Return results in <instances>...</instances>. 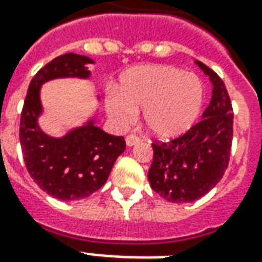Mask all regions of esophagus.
<instances>
[{
  "mask_svg": "<svg viewBox=\"0 0 262 262\" xmlns=\"http://www.w3.org/2000/svg\"><path fill=\"white\" fill-rule=\"evenodd\" d=\"M140 142V139L135 135H129V136H126V146L127 147H132V146H136L137 143Z\"/></svg>",
  "mask_w": 262,
  "mask_h": 262,
  "instance_id": "esophagus-1",
  "label": "esophagus"
}]
</instances>
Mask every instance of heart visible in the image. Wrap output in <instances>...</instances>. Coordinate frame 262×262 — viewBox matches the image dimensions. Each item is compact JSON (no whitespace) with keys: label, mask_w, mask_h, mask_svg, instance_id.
Segmentation results:
<instances>
[{"label":"heart","mask_w":262,"mask_h":262,"mask_svg":"<svg viewBox=\"0 0 262 262\" xmlns=\"http://www.w3.org/2000/svg\"><path fill=\"white\" fill-rule=\"evenodd\" d=\"M205 98L201 78L172 66L140 64L120 74L116 91L105 98V108L116 125L130 123L142 111L150 135L168 140L184 135L196 122Z\"/></svg>","instance_id":"1"}]
</instances>
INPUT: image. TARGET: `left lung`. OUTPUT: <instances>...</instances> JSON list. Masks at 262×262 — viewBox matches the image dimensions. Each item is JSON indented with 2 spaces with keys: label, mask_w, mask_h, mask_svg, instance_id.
<instances>
[{
  "label": "left lung",
  "mask_w": 262,
  "mask_h": 262,
  "mask_svg": "<svg viewBox=\"0 0 262 262\" xmlns=\"http://www.w3.org/2000/svg\"><path fill=\"white\" fill-rule=\"evenodd\" d=\"M212 82V98L202 119L167 143H153L148 181L160 196L172 203L193 202L208 193L225 174L233 139V108L219 75L195 60Z\"/></svg>",
  "instance_id": "8db88e82"
}]
</instances>
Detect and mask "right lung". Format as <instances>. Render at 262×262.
Masks as SVG:
<instances>
[{
    "mask_svg": "<svg viewBox=\"0 0 262 262\" xmlns=\"http://www.w3.org/2000/svg\"><path fill=\"white\" fill-rule=\"evenodd\" d=\"M88 64L94 60L75 53L52 60L32 78L20 115L19 140L28 172L42 191L61 201H78L98 191L126 148L123 137L95 125L98 111L61 137L50 136L39 125L43 84L57 78L88 80Z\"/></svg>",
    "mask_w": 262,
    "mask_h": 262,
    "instance_id": "add662e5",
    "label": "right lung"
}]
</instances>
